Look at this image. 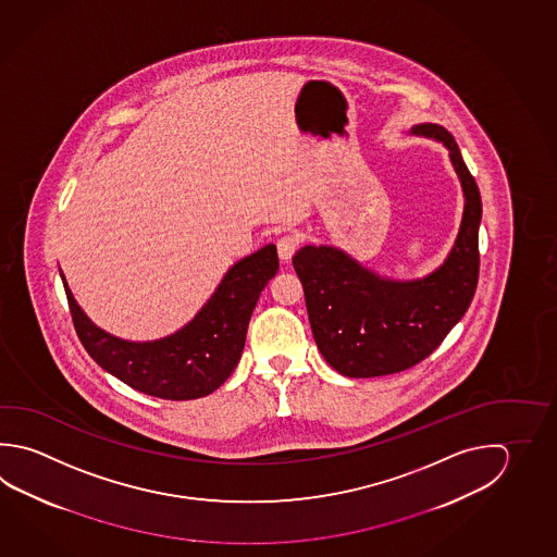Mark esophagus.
<instances>
[{
    "label": "esophagus",
    "mask_w": 557,
    "mask_h": 557,
    "mask_svg": "<svg viewBox=\"0 0 557 557\" xmlns=\"http://www.w3.org/2000/svg\"><path fill=\"white\" fill-rule=\"evenodd\" d=\"M298 245H300V239L296 237V235H283L278 242H276V251H278V257H281V261H290L293 259V255L296 253V249H298Z\"/></svg>",
    "instance_id": "esophagus-1"
}]
</instances>
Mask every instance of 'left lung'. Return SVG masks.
Masks as SVG:
<instances>
[{
    "instance_id": "1",
    "label": "left lung",
    "mask_w": 557,
    "mask_h": 557,
    "mask_svg": "<svg viewBox=\"0 0 557 557\" xmlns=\"http://www.w3.org/2000/svg\"><path fill=\"white\" fill-rule=\"evenodd\" d=\"M410 133L444 143L466 196L456 245L444 264L424 278L393 281L330 245H306L293 257L315 345L345 376L400 373L424 361L475 296L481 223L475 178L445 127L420 123Z\"/></svg>"
}]
</instances>
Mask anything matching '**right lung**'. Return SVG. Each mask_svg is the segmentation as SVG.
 Wrapping results in <instances>:
<instances>
[{
  "instance_id": "obj_1",
  "label": "right lung",
  "mask_w": 557,
  "mask_h": 557,
  "mask_svg": "<svg viewBox=\"0 0 557 557\" xmlns=\"http://www.w3.org/2000/svg\"><path fill=\"white\" fill-rule=\"evenodd\" d=\"M278 271L273 243L233 264L212 298L176 334L157 342H125L82 312L61 273L72 322L91 359L125 385L164 400L210 395L239 363L255 304Z\"/></svg>"
}]
</instances>
